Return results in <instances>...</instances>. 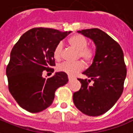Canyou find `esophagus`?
<instances>
[{"label":"esophagus","instance_id":"obj_1","mask_svg":"<svg viewBox=\"0 0 133 133\" xmlns=\"http://www.w3.org/2000/svg\"><path fill=\"white\" fill-rule=\"evenodd\" d=\"M74 79H75L74 77H70V76H68V80H69V82L72 81V80H73Z\"/></svg>","mask_w":133,"mask_h":133}]
</instances>
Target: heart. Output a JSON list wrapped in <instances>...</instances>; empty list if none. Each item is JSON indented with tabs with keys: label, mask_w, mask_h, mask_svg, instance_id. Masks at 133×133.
Wrapping results in <instances>:
<instances>
[{
	"label": "heart",
	"mask_w": 133,
	"mask_h": 133,
	"mask_svg": "<svg viewBox=\"0 0 133 133\" xmlns=\"http://www.w3.org/2000/svg\"><path fill=\"white\" fill-rule=\"evenodd\" d=\"M68 44L70 47L77 52V59H82V61L87 65H89L93 61L95 55L96 49L94 46H87L88 40L86 37L75 34L68 39ZM63 54V46L61 44H57L54 50V58L56 61L61 60ZM84 68V64L81 61L75 63H63L58 66V70L63 72L69 76H74L82 70Z\"/></svg>",
	"instance_id": "obj_1"
}]
</instances>
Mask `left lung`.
<instances>
[{
	"instance_id": "8db88e82",
	"label": "left lung",
	"mask_w": 133,
	"mask_h": 133,
	"mask_svg": "<svg viewBox=\"0 0 133 133\" xmlns=\"http://www.w3.org/2000/svg\"><path fill=\"white\" fill-rule=\"evenodd\" d=\"M94 42L96 55L93 63L82 74L94 82L77 79L79 91L73 94L75 107L89 116H98L111 109L121 96L127 70L121 47L107 33L97 28L77 31Z\"/></svg>"
}]
</instances>
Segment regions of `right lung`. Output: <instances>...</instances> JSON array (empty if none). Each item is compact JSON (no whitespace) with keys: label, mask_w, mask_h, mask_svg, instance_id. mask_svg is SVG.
<instances>
[{"label":"right lung","mask_w":133,"mask_h":133,"mask_svg":"<svg viewBox=\"0 0 133 133\" xmlns=\"http://www.w3.org/2000/svg\"><path fill=\"white\" fill-rule=\"evenodd\" d=\"M70 32L33 28L12 48L6 68L8 89L22 109L31 113L44 111L54 102L56 90L68 83V75L63 72L47 79L42 75L44 70L54 71V49Z\"/></svg>","instance_id":"right-lung-1"}]
</instances>
